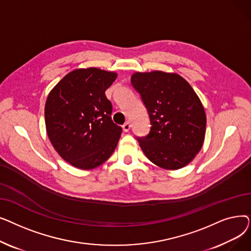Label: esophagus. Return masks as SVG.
Instances as JSON below:
<instances>
[{"label": "esophagus", "instance_id": "1", "mask_svg": "<svg viewBox=\"0 0 251 251\" xmlns=\"http://www.w3.org/2000/svg\"><path fill=\"white\" fill-rule=\"evenodd\" d=\"M122 128H123V131H124V132H128V131H129V130H130V128H131V125H130V123H129V122H126L125 124H123Z\"/></svg>", "mask_w": 251, "mask_h": 251}]
</instances>
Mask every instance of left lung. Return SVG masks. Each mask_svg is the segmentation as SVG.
<instances>
[{
  "label": "left lung",
  "mask_w": 251,
  "mask_h": 251,
  "mask_svg": "<svg viewBox=\"0 0 251 251\" xmlns=\"http://www.w3.org/2000/svg\"><path fill=\"white\" fill-rule=\"evenodd\" d=\"M131 83L139 92L151 119L150 133L137 138L148 159L157 167L178 170L202 148L206 116L191 85L177 73L135 72Z\"/></svg>",
  "instance_id": "1"
}]
</instances>
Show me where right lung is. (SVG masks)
I'll return each instance as SVG.
<instances>
[{
	"label": "right lung",
	"mask_w": 251,
	"mask_h": 251,
	"mask_svg": "<svg viewBox=\"0 0 251 251\" xmlns=\"http://www.w3.org/2000/svg\"><path fill=\"white\" fill-rule=\"evenodd\" d=\"M118 74L90 67L64 76L48 96L49 139L62 159L81 170L95 169L114 152L122 128L112 121L104 91Z\"/></svg>",
	"instance_id": "right-lung-1"
}]
</instances>
